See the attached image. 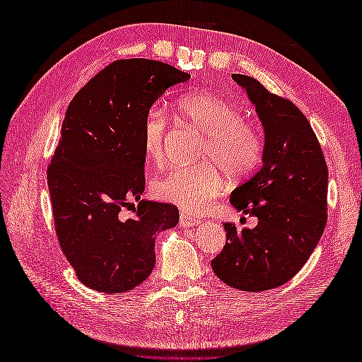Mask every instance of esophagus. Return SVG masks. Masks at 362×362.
I'll return each mask as SVG.
<instances>
[{"label":"esophagus","instance_id":"34e87169","mask_svg":"<svg viewBox=\"0 0 362 362\" xmlns=\"http://www.w3.org/2000/svg\"><path fill=\"white\" fill-rule=\"evenodd\" d=\"M197 224H201V219H199V218L188 216V214H182V216H180V226L182 227H194Z\"/></svg>","mask_w":362,"mask_h":362}]
</instances>
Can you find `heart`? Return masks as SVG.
<instances>
[{
    "instance_id": "1",
    "label": "heart",
    "mask_w": 362,
    "mask_h": 362,
    "mask_svg": "<svg viewBox=\"0 0 362 362\" xmlns=\"http://www.w3.org/2000/svg\"><path fill=\"white\" fill-rule=\"evenodd\" d=\"M173 107L177 118L204 135L196 152V160L202 163L174 169L153 182L152 193L185 213H204L224 188L222 177L214 167L232 179L250 174L263 158V136L253 122L243 118L240 107L216 95H189L177 99ZM166 126L165 113L158 107L146 112L141 127L143 152L156 165L165 158Z\"/></svg>"
}]
</instances>
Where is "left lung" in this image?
<instances>
[{
    "instance_id": "obj_1",
    "label": "left lung",
    "mask_w": 362,
    "mask_h": 362,
    "mask_svg": "<svg viewBox=\"0 0 362 362\" xmlns=\"http://www.w3.org/2000/svg\"><path fill=\"white\" fill-rule=\"evenodd\" d=\"M245 90L264 127L263 166L233 189L238 211L258 218L255 228L226 222L227 241L211 267L240 291L281 286L308 261L327 224L328 168L305 115L244 74H232Z\"/></svg>"
}]
</instances>
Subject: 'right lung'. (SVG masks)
Wrapping results in <instances>:
<instances>
[{
  "label": "right lung",
  "mask_w": 362,
  "mask_h": 362,
  "mask_svg": "<svg viewBox=\"0 0 362 362\" xmlns=\"http://www.w3.org/2000/svg\"><path fill=\"white\" fill-rule=\"evenodd\" d=\"M189 78L158 60H115L68 105L48 188L60 247L90 289L118 294L143 283L156 264V235L179 222L175 205L141 199V127L152 104ZM124 206H133L130 220L120 219Z\"/></svg>",
  "instance_id": "right-lung-1"
}]
</instances>
